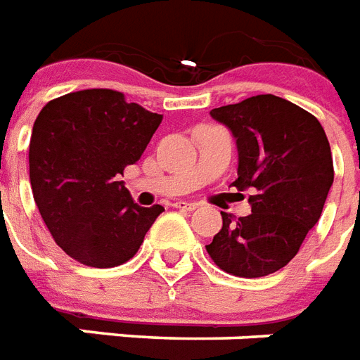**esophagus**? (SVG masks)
Listing matches in <instances>:
<instances>
[{
  "instance_id": "1",
  "label": "esophagus",
  "mask_w": 360,
  "mask_h": 360,
  "mask_svg": "<svg viewBox=\"0 0 360 360\" xmlns=\"http://www.w3.org/2000/svg\"><path fill=\"white\" fill-rule=\"evenodd\" d=\"M174 208L184 210V212H193V210L198 208V204L197 202H186V200H178V202H174Z\"/></svg>"
}]
</instances>
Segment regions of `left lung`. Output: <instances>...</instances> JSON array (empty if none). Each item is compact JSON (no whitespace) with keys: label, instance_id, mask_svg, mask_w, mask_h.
Here are the masks:
<instances>
[{"label":"left lung","instance_id":"left-lung-1","mask_svg":"<svg viewBox=\"0 0 360 360\" xmlns=\"http://www.w3.org/2000/svg\"><path fill=\"white\" fill-rule=\"evenodd\" d=\"M234 134L240 163L232 186L251 189V214L221 212L223 229L206 245L210 258L236 277L278 271L318 223L333 180V156L320 120L275 94H257L210 111Z\"/></svg>","mask_w":360,"mask_h":360}]
</instances>
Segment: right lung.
I'll return each instance as SVG.
<instances>
[{
  "instance_id": "1",
  "label": "right lung",
  "mask_w": 360,
  "mask_h": 360,
  "mask_svg": "<svg viewBox=\"0 0 360 360\" xmlns=\"http://www.w3.org/2000/svg\"><path fill=\"white\" fill-rule=\"evenodd\" d=\"M162 120L111 89L50 100L34 120V202L57 245L83 266L115 267L134 258L163 212L160 204L137 206L120 180Z\"/></svg>"
}]
</instances>
